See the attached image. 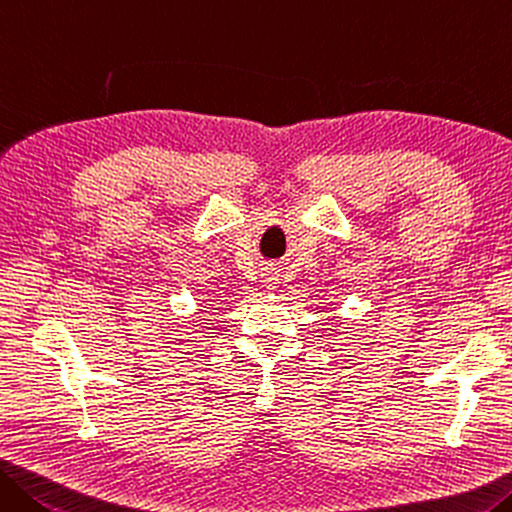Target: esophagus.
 <instances>
[{
    "label": "esophagus",
    "instance_id": "obj_1",
    "mask_svg": "<svg viewBox=\"0 0 512 512\" xmlns=\"http://www.w3.org/2000/svg\"><path fill=\"white\" fill-rule=\"evenodd\" d=\"M267 281H274V279H267ZM274 286V283H270V286H267V288H272Z\"/></svg>",
    "mask_w": 512,
    "mask_h": 512
}]
</instances>
